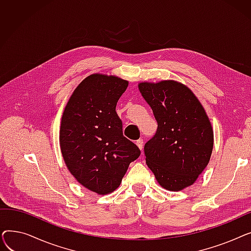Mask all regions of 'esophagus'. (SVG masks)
Instances as JSON below:
<instances>
[{"instance_id":"34e87169","label":"esophagus","mask_w":251,"mask_h":251,"mask_svg":"<svg viewBox=\"0 0 251 251\" xmlns=\"http://www.w3.org/2000/svg\"><path fill=\"white\" fill-rule=\"evenodd\" d=\"M136 146L139 148V150H142V148H143V139L136 140Z\"/></svg>"}]
</instances>
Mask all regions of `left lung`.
Listing matches in <instances>:
<instances>
[{"label":"left lung","mask_w":251,"mask_h":251,"mask_svg":"<svg viewBox=\"0 0 251 251\" xmlns=\"http://www.w3.org/2000/svg\"><path fill=\"white\" fill-rule=\"evenodd\" d=\"M157 122L144 144L148 167L161 186L179 191L196 181L207 166L214 147L209 119L193 92L180 82L138 84Z\"/></svg>","instance_id":"8db88e82"}]
</instances>
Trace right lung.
<instances>
[{
    "label": "right lung",
    "instance_id": "add662e5",
    "mask_svg": "<svg viewBox=\"0 0 251 251\" xmlns=\"http://www.w3.org/2000/svg\"><path fill=\"white\" fill-rule=\"evenodd\" d=\"M128 81L117 76L91 74L79 83L64 110L60 148L70 173L82 186L108 194L122 182L139 149L123 135L116 113Z\"/></svg>",
    "mask_w": 251,
    "mask_h": 251
}]
</instances>
